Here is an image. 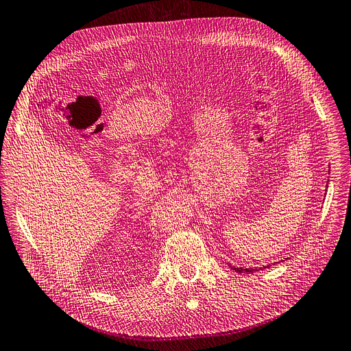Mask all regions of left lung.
<instances>
[{
	"instance_id": "left-lung-1",
	"label": "left lung",
	"mask_w": 351,
	"mask_h": 351,
	"mask_svg": "<svg viewBox=\"0 0 351 351\" xmlns=\"http://www.w3.org/2000/svg\"><path fill=\"white\" fill-rule=\"evenodd\" d=\"M231 268L234 269L236 272H240V274H250V272L256 271V268H236V267H231Z\"/></svg>"
}]
</instances>
